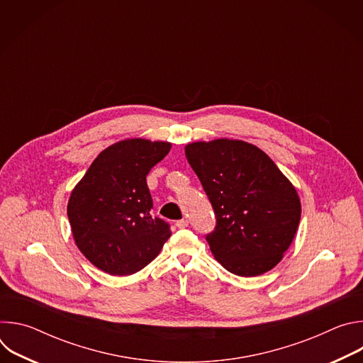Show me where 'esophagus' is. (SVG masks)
I'll use <instances>...</instances> for the list:
<instances>
[{
    "label": "esophagus",
    "instance_id": "34e87169",
    "mask_svg": "<svg viewBox=\"0 0 363 363\" xmlns=\"http://www.w3.org/2000/svg\"><path fill=\"white\" fill-rule=\"evenodd\" d=\"M175 225H177L178 228H186V227H188V220H179V221L175 223Z\"/></svg>",
    "mask_w": 363,
    "mask_h": 363
}]
</instances>
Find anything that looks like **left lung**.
Instances as JSON below:
<instances>
[{"mask_svg": "<svg viewBox=\"0 0 363 363\" xmlns=\"http://www.w3.org/2000/svg\"><path fill=\"white\" fill-rule=\"evenodd\" d=\"M185 155L216 213V230L206 235L216 260L241 277L276 267L300 223L293 184L266 152L244 140L192 142Z\"/></svg>", "mask_w": 363, "mask_h": 363, "instance_id": "8db88e82", "label": "left lung"}]
</instances>
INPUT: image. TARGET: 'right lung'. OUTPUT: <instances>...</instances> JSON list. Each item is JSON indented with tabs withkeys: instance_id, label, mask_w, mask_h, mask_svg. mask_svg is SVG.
<instances>
[{
	"instance_id": "right-lung-1",
	"label": "right lung",
	"mask_w": 363,
	"mask_h": 363,
	"mask_svg": "<svg viewBox=\"0 0 363 363\" xmlns=\"http://www.w3.org/2000/svg\"><path fill=\"white\" fill-rule=\"evenodd\" d=\"M171 150L169 142L125 139L101 150L73 188L67 217L77 248L111 276L146 267L171 237L168 223L152 217L149 171Z\"/></svg>"
}]
</instances>
